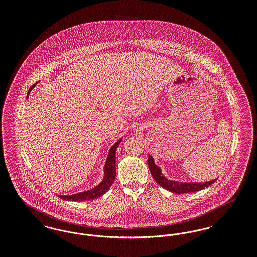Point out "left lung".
I'll return each instance as SVG.
<instances>
[{"label":"left lung","instance_id":"obj_1","mask_svg":"<svg viewBox=\"0 0 257 257\" xmlns=\"http://www.w3.org/2000/svg\"><path fill=\"white\" fill-rule=\"evenodd\" d=\"M147 164L149 167L150 172L154 178V180L156 181V183L159 184L160 186L168 191H170L173 194H188V193H194L197 192L200 190H203L205 188L209 187L211 184L214 183L218 178L212 180V181H208L204 183H196V182H177V181H171L169 180L168 178H166L159 167L154 163V159L152 158L151 155H148V160H147Z\"/></svg>","mask_w":257,"mask_h":257}]
</instances>
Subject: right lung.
Returning <instances> with one entry per match:
<instances>
[{"mask_svg": "<svg viewBox=\"0 0 257 257\" xmlns=\"http://www.w3.org/2000/svg\"><path fill=\"white\" fill-rule=\"evenodd\" d=\"M32 86L29 90L28 93L31 92V90L33 89ZM122 138L117 141L112 147H110V151H109V155L107 157L106 161V165L104 168V178L102 180V182L97 185L96 187H94L91 190H88L83 193H79V194H75L71 196H58L63 200H69V201H85V200H93L96 199L98 197L103 196L105 193H107V191L110 189L111 184L113 183L114 179H115V152H116V148L119 146L120 142H121Z\"/></svg>", "mask_w": 257, "mask_h": 257, "instance_id": "obj_1", "label": "right lung"}]
</instances>
